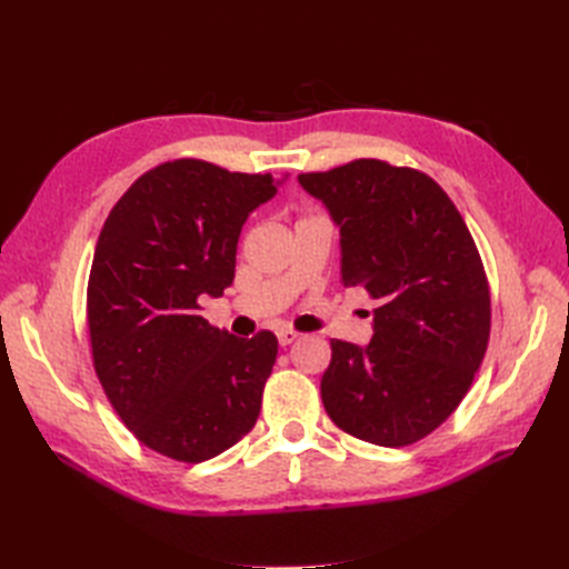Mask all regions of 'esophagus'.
<instances>
[{"label": "esophagus", "instance_id": "34e87169", "mask_svg": "<svg viewBox=\"0 0 569 569\" xmlns=\"http://www.w3.org/2000/svg\"><path fill=\"white\" fill-rule=\"evenodd\" d=\"M276 335H278V345H281V347H288V345L298 340V332L291 330V328H281Z\"/></svg>", "mask_w": 569, "mask_h": 569}]
</instances>
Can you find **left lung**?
<instances>
[{
	"label": "left lung",
	"instance_id": "1",
	"mask_svg": "<svg viewBox=\"0 0 569 569\" xmlns=\"http://www.w3.org/2000/svg\"><path fill=\"white\" fill-rule=\"evenodd\" d=\"M298 180L340 224L342 283L379 303L369 347L330 342L325 410L365 442L413 445L455 413L487 355L491 293L479 249L450 196L418 168L355 159Z\"/></svg>",
	"mask_w": 569,
	"mask_h": 569
}]
</instances>
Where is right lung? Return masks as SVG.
<instances>
[{
    "label": "right lung",
    "instance_id": "obj_1",
    "mask_svg": "<svg viewBox=\"0 0 569 569\" xmlns=\"http://www.w3.org/2000/svg\"><path fill=\"white\" fill-rule=\"evenodd\" d=\"M271 173L200 159L159 163L107 214L88 281L92 367L139 442L198 465L253 428L278 340L217 330L200 296L234 281L237 241L271 200Z\"/></svg>",
    "mask_w": 569,
    "mask_h": 569
}]
</instances>
